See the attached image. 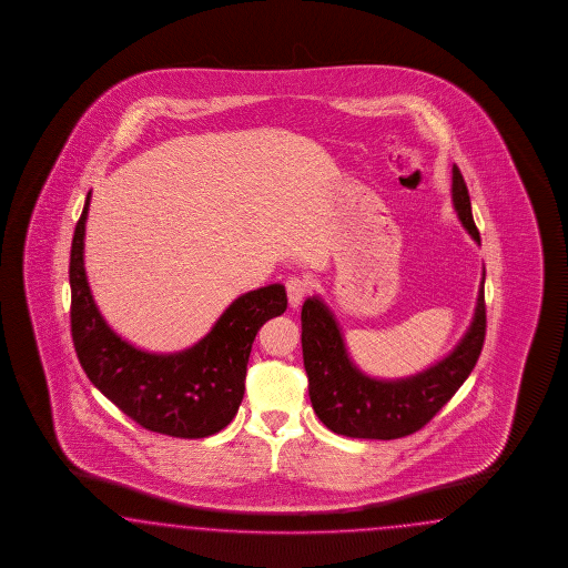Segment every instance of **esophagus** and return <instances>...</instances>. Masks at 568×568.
<instances>
[{
    "label": "esophagus",
    "mask_w": 568,
    "mask_h": 568,
    "mask_svg": "<svg viewBox=\"0 0 568 568\" xmlns=\"http://www.w3.org/2000/svg\"><path fill=\"white\" fill-rule=\"evenodd\" d=\"M306 293H308V283H306L304 278H300V276H292V278L287 281V300H290V308H300V306H302V302H304V297H306Z\"/></svg>",
    "instance_id": "34e87169"
}]
</instances>
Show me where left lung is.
Here are the masks:
<instances>
[{
    "label": "left lung",
    "instance_id": "left-lung-1",
    "mask_svg": "<svg viewBox=\"0 0 568 568\" xmlns=\"http://www.w3.org/2000/svg\"><path fill=\"white\" fill-rule=\"evenodd\" d=\"M452 206L477 245L463 172L452 169ZM485 268L477 304L460 342L427 368L399 378L371 377L354 362L344 331L321 295L302 306V352L312 408L327 429L354 439H397L425 427L473 373L485 339Z\"/></svg>",
    "mask_w": 568,
    "mask_h": 568
}]
</instances>
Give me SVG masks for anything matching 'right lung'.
<instances>
[{
    "instance_id": "obj_1",
    "label": "right lung",
    "mask_w": 568,
    "mask_h": 568,
    "mask_svg": "<svg viewBox=\"0 0 568 568\" xmlns=\"http://www.w3.org/2000/svg\"><path fill=\"white\" fill-rule=\"evenodd\" d=\"M83 214L70 250V327L89 381L143 429L202 439L240 410L245 371L260 327L287 310L285 285L273 283L233 300L206 335L181 352H148L108 325L89 287Z\"/></svg>"
}]
</instances>
